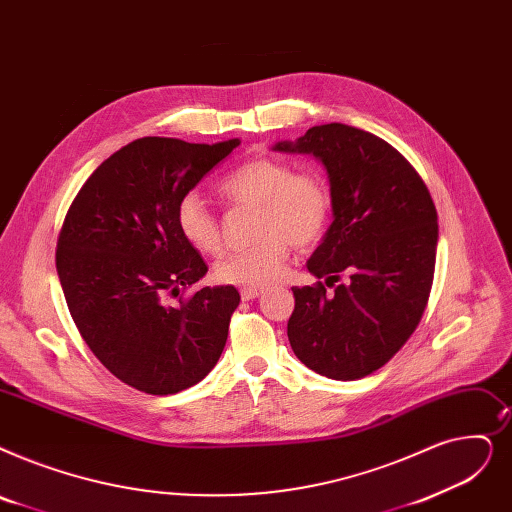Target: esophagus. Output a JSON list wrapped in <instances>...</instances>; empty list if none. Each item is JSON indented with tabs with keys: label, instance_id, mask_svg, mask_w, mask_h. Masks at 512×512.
Returning a JSON list of instances; mask_svg holds the SVG:
<instances>
[{
	"label": "esophagus",
	"instance_id": "1",
	"mask_svg": "<svg viewBox=\"0 0 512 512\" xmlns=\"http://www.w3.org/2000/svg\"><path fill=\"white\" fill-rule=\"evenodd\" d=\"M261 295H263L261 288H242V291H240L242 301H253V299H257Z\"/></svg>",
	"mask_w": 512,
	"mask_h": 512
}]
</instances>
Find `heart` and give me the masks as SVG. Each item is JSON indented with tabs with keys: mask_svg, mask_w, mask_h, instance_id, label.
<instances>
[{
	"mask_svg": "<svg viewBox=\"0 0 512 512\" xmlns=\"http://www.w3.org/2000/svg\"><path fill=\"white\" fill-rule=\"evenodd\" d=\"M230 205L257 209L253 247L234 251L215 263V278L244 288L276 282L288 259V242L309 249L324 236L332 215V196L318 173L295 171L278 159L259 157L242 163L219 184ZM177 228L184 240L205 255L224 249L217 215L203 198L186 194L177 205Z\"/></svg>",
	"mask_w": 512,
	"mask_h": 512,
	"instance_id": "1",
	"label": "heart"
}]
</instances>
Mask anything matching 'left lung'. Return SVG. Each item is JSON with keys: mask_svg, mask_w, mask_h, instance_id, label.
<instances>
[{"mask_svg": "<svg viewBox=\"0 0 512 512\" xmlns=\"http://www.w3.org/2000/svg\"><path fill=\"white\" fill-rule=\"evenodd\" d=\"M274 150L314 154L328 171L332 224L307 261L324 282L295 286L288 341L297 358L335 381L385 366L412 337L431 295L437 211L416 169L374 133L316 125Z\"/></svg>", "mask_w": 512, "mask_h": 512, "instance_id": "left-lung-1", "label": "left lung"}]
</instances>
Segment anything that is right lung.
Instances as JSON below:
<instances>
[{"mask_svg":"<svg viewBox=\"0 0 512 512\" xmlns=\"http://www.w3.org/2000/svg\"><path fill=\"white\" fill-rule=\"evenodd\" d=\"M240 144L140 138L108 157L75 196L58 236L56 270L83 341L108 372L150 393L184 391L217 364L234 286L169 296L207 274L177 228V205Z\"/></svg>","mask_w":512,"mask_h":512,"instance_id":"add662e5","label":"right lung"}]
</instances>
